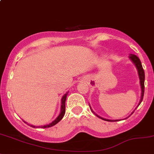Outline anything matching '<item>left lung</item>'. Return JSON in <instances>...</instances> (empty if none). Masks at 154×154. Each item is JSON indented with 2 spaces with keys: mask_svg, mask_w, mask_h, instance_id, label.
<instances>
[{
  "mask_svg": "<svg viewBox=\"0 0 154 154\" xmlns=\"http://www.w3.org/2000/svg\"><path fill=\"white\" fill-rule=\"evenodd\" d=\"M130 59L131 60V61H133V63H134V64H135L136 69H137L138 70V74H139V80H140V85H141V89H142V95H141V99H140V101H139V105L141 104V102H142V99H143V96H144V93H145V71H144L143 69V67H142V63H141L140 60H139V58H138L137 56H136V55H134V54H131L129 56ZM90 110H92L91 107H90ZM93 111V110H92ZM133 112L131 114H133ZM95 113V112H94ZM96 114V113H95ZM96 116H98L99 118L101 119L104 120V121H108V122H116V121H119V120H110V119H104V118H101V117L99 116L96 115ZM128 116V117H129Z\"/></svg>",
  "mask_w": 154,
  "mask_h": 154,
  "instance_id": "8db88e82",
  "label": "left lung"
}]
</instances>
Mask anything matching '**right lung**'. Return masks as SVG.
I'll return each mask as SVG.
<instances>
[{
	"label": "right lung",
	"mask_w": 154,
	"mask_h": 154,
	"mask_svg": "<svg viewBox=\"0 0 154 154\" xmlns=\"http://www.w3.org/2000/svg\"><path fill=\"white\" fill-rule=\"evenodd\" d=\"M68 93L69 92H67V93H66L63 96L62 99H61V112H60L59 116H58V117H57L56 119H55V120H54L53 122H52L51 123H50V124L48 125H44V126H34V125H30V127H32V128H50V127H53L55 125H56L57 123L59 122L60 121H61V119H62V118L64 117V113H65V101H66V96H67Z\"/></svg>",
	"instance_id": "add662e5"
}]
</instances>
